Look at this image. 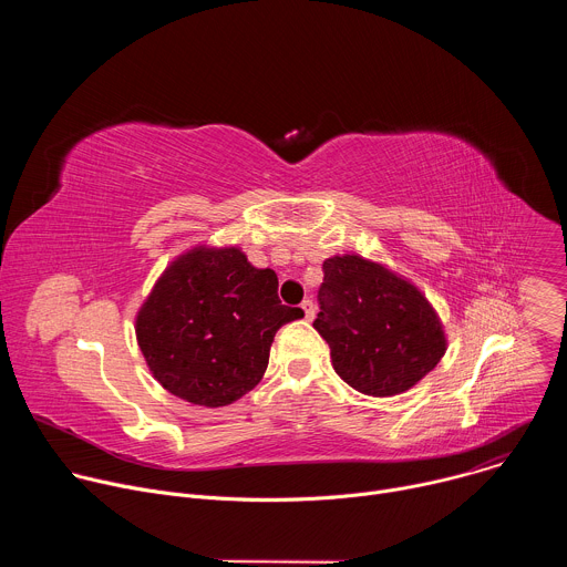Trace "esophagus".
<instances>
[{"label":"esophagus","instance_id":"1","mask_svg":"<svg viewBox=\"0 0 567 567\" xmlns=\"http://www.w3.org/2000/svg\"><path fill=\"white\" fill-rule=\"evenodd\" d=\"M300 307H302V311H305V318H307V320H311V318L316 316V305H313V300H309V298H307V300H302V302H300Z\"/></svg>","mask_w":567,"mask_h":567}]
</instances>
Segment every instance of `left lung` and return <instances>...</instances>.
<instances>
[{"label": "left lung", "mask_w": 567, "mask_h": 567, "mask_svg": "<svg viewBox=\"0 0 567 567\" xmlns=\"http://www.w3.org/2000/svg\"><path fill=\"white\" fill-rule=\"evenodd\" d=\"M318 307L313 328L337 374L363 394L409 390L444 357L440 318L422 291L359 256L322 262Z\"/></svg>", "instance_id": "1"}]
</instances>
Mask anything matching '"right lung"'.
<instances>
[{"instance_id":"add662e5","label":"right lung","mask_w":567,"mask_h":567,"mask_svg":"<svg viewBox=\"0 0 567 567\" xmlns=\"http://www.w3.org/2000/svg\"><path fill=\"white\" fill-rule=\"evenodd\" d=\"M278 276L239 249H195L158 278L136 318L138 348L168 392L219 409L262 379L276 332L302 318Z\"/></svg>"}]
</instances>
